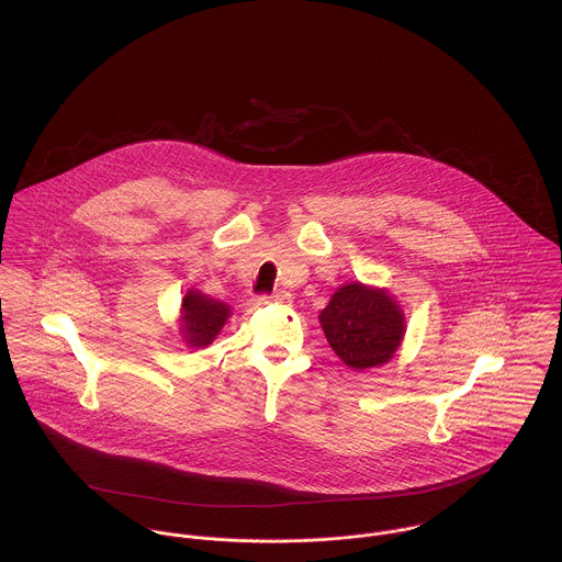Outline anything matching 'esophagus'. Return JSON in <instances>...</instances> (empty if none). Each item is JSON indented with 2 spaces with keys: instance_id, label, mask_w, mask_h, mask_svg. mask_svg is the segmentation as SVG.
Returning <instances> with one entry per match:
<instances>
[{
  "instance_id": "esophagus-1",
  "label": "esophagus",
  "mask_w": 562,
  "mask_h": 562,
  "mask_svg": "<svg viewBox=\"0 0 562 562\" xmlns=\"http://www.w3.org/2000/svg\"><path fill=\"white\" fill-rule=\"evenodd\" d=\"M290 301H292V296H290L288 292L279 290V292H272V294H263V296L259 299V305H270V303H281V305H285V303H290Z\"/></svg>"
}]
</instances>
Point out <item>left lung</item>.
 <instances>
[{"label":"left lung","mask_w":562,"mask_h":562,"mask_svg":"<svg viewBox=\"0 0 562 562\" xmlns=\"http://www.w3.org/2000/svg\"><path fill=\"white\" fill-rule=\"evenodd\" d=\"M321 324L335 355L352 370L387 363L404 337L401 305L363 283L341 285L322 310Z\"/></svg>","instance_id":"obj_1"}]
</instances>
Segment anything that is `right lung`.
<instances>
[{
    "label": "right lung",
    "mask_w": 562,
    "mask_h": 562,
    "mask_svg": "<svg viewBox=\"0 0 562 562\" xmlns=\"http://www.w3.org/2000/svg\"><path fill=\"white\" fill-rule=\"evenodd\" d=\"M229 305L214 301L196 290H188L181 301V333L186 344L203 348L214 341L225 322L229 318Z\"/></svg>",
    "instance_id": "add662e5"
}]
</instances>
